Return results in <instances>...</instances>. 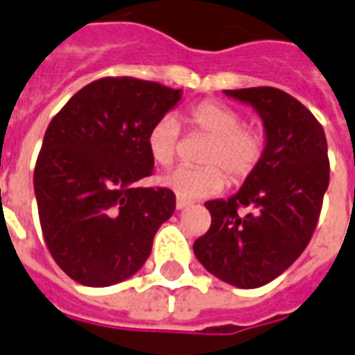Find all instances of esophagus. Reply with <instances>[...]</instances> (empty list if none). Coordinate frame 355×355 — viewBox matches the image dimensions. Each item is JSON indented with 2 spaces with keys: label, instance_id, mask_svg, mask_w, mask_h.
Segmentation results:
<instances>
[{
  "label": "esophagus",
  "instance_id": "34e87169",
  "mask_svg": "<svg viewBox=\"0 0 355 355\" xmlns=\"http://www.w3.org/2000/svg\"><path fill=\"white\" fill-rule=\"evenodd\" d=\"M189 204H191V202H189V200L180 198V196H178V200H175V207H178V209H183V207H187Z\"/></svg>",
  "mask_w": 355,
  "mask_h": 355
}]
</instances>
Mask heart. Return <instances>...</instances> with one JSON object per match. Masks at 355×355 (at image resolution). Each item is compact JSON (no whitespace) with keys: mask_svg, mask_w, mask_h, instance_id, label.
Returning a JSON list of instances; mask_svg holds the SVG:
<instances>
[{"mask_svg":"<svg viewBox=\"0 0 355 355\" xmlns=\"http://www.w3.org/2000/svg\"><path fill=\"white\" fill-rule=\"evenodd\" d=\"M183 121L193 132L209 137L202 149V168H175L161 178L164 187L180 198H204L220 193L226 185H239L254 174L266 149L268 132L262 125L243 123L241 112L217 101H200L189 106ZM180 125L172 117H162L151 125L146 148L157 166L166 168L180 151Z\"/></svg>","mask_w":355,"mask_h":355,"instance_id":"1","label":"heart"}]
</instances>
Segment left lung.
Segmentation results:
<instances>
[{
    "label": "left lung",
    "instance_id": "8db88e82",
    "mask_svg": "<svg viewBox=\"0 0 355 355\" xmlns=\"http://www.w3.org/2000/svg\"><path fill=\"white\" fill-rule=\"evenodd\" d=\"M262 116L268 149L238 194L209 200V230L193 249L204 268L238 288H258L292 266L318 225L329 185L326 135L297 98L277 87L226 89Z\"/></svg>",
    "mask_w": 355,
    "mask_h": 355
}]
</instances>
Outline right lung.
Segmentation results:
<instances>
[{"label": "right lung", "mask_w": 355, "mask_h": 355, "mask_svg": "<svg viewBox=\"0 0 355 355\" xmlns=\"http://www.w3.org/2000/svg\"><path fill=\"white\" fill-rule=\"evenodd\" d=\"M181 98L132 76L87 84L48 125L33 172L39 220L50 254L73 281L112 286L151 254L175 194L138 187L153 174L146 148L151 125Z\"/></svg>", "instance_id": "right-lung-1"}]
</instances>
